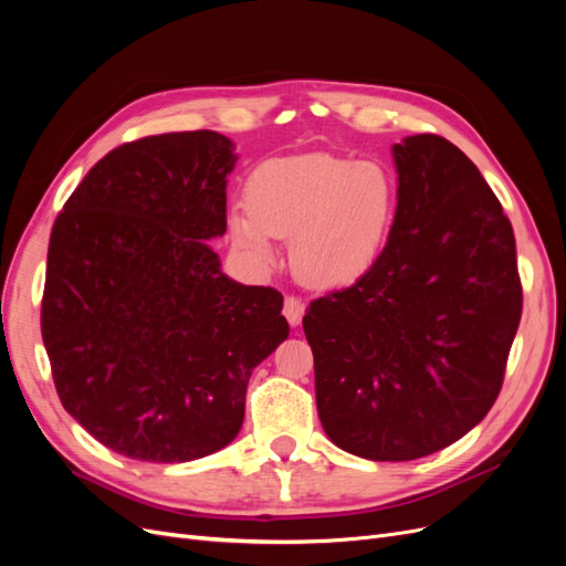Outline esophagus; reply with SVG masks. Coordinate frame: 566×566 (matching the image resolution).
<instances>
[{"instance_id": "esophagus-1", "label": "esophagus", "mask_w": 566, "mask_h": 566, "mask_svg": "<svg viewBox=\"0 0 566 566\" xmlns=\"http://www.w3.org/2000/svg\"><path fill=\"white\" fill-rule=\"evenodd\" d=\"M283 314L287 318L290 325H300L302 323V316H304V304L300 297H293L287 295L285 302H283Z\"/></svg>"}]
</instances>
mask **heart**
I'll list each match as a JSON object with an SVG mask.
<instances>
[{"label": "heart", "mask_w": 566, "mask_h": 566, "mask_svg": "<svg viewBox=\"0 0 566 566\" xmlns=\"http://www.w3.org/2000/svg\"><path fill=\"white\" fill-rule=\"evenodd\" d=\"M245 208L231 214L229 229L254 264H271L273 238H293L290 262L302 283L347 287L380 262L399 212V184L382 163L300 153L252 169Z\"/></svg>", "instance_id": "obj_1"}]
</instances>
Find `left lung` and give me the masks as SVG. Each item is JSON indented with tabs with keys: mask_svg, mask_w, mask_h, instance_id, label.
I'll return each instance as SVG.
<instances>
[{
	"mask_svg": "<svg viewBox=\"0 0 566 566\" xmlns=\"http://www.w3.org/2000/svg\"><path fill=\"white\" fill-rule=\"evenodd\" d=\"M399 212L380 262L310 304L316 408L335 447L416 460L499 399L522 318L515 233L476 165L437 134L394 144Z\"/></svg>",
	"mask_w": 566,
	"mask_h": 566,
	"instance_id": "obj_1",
	"label": "left lung"
}]
</instances>
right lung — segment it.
<instances>
[{
  "label": "right lung",
  "mask_w": 566,
  "mask_h": 566,
  "mask_svg": "<svg viewBox=\"0 0 566 566\" xmlns=\"http://www.w3.org/2000/svg\"><path fill=\"white\" fill-rule=\"evenodd\" d=\"M235 160L210 129L123 144L51 229V375L67 413L119 455L186 462L224 449L252 370L290 333L279 290L231 281L205 243L227 231Z\"/></svg>",
  "instance_id": "obj_1"
}]
</instances>
